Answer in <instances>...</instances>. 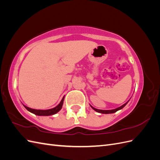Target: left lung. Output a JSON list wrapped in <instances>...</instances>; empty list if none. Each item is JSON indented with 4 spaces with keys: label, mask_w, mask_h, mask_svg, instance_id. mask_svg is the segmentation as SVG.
Instances as JSON below:
<instances>
[{
    "label": "left lung",
    "mask_w": 160,
    "mask_h": 160,
    "mask_svg": "<svg viewBox=\"0 0 160 160\" xmlns=\"http://www.w3.org/2000/svg\"><path fill=\"white\" fill-rule=\"evenodd\" d=\"M128 103V101L127 103H125V104H123V105L121 106V107L118 108H116L115 109H112V110H101V109H95L94 108L92 107V106H91V107L93 108L95 111H96L97 112H99V113H105V114H108V113H115L116 112V111H118V110H120L122 109V108H123L125 105H126V104Z\"/></svg>",
    "instance_id": "1"
}]
</instances>
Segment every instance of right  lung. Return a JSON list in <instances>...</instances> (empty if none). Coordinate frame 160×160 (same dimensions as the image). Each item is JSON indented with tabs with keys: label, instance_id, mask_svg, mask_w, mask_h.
Wrapping results in <instances>:
<instances>
[{
	"label": "right lung",
	"instance_id": "right-lung-1",
	"mask_svg": "<svg viewBox=\"0 0 160 160\" xmlns=\"http://www.w3.org/2000/svg\"><path fill=\"white\" fill-rule=\"evenodd\" d=\"M64 98H65V96L62 98L61 101L60 102V103L58 105L57 107L52 108V109H47V110H39V109H31L27 107V106L24 105V107H25L28 111H30V112L34 113L35 115H42V116H48V115H54L55 113H57L58 111H59L61 108H62V104H63V101H64Z\"/></svg>",
	"mask_w": 160,
	"mask_h": 160
}]
</instances>
